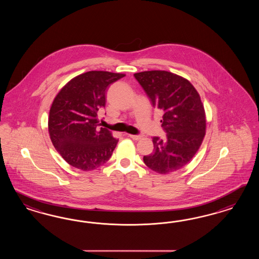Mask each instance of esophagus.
<instances>
[{"mask_svg": "<svg viewBox=\"0 0 259 259\" xmlns=\"http://www.w3.org/2000/svg\"><path fill=\"white\" fill-rule=\"evenodd\" d=\"M132 140H134V141H139V140H141V136H138V135H131V134H129L128 135Z\"/></svg>", "mask_w": 259, "mask_h": 259, "instance_id": "obj_1", "label": "esophagus"}]
</instances>
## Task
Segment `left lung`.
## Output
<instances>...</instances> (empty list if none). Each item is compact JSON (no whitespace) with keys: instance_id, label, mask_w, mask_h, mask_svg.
Returning a JSON list of instances; mask_svg holds the SVG:
<instances>
[{"instance_id":"1","label":"left lung","mask_w":259,"mask_h":259,"mask_svg":"<svg viewBox=\"0 0 259 259\" xmlns=\"http://www.w3.org/2000/svg\"><path fill=\"white\" fill-rule=\"evenodd\" d=\"M152 105L162 112L161 127L166 139L153 138L154 152L143 157L155 172L167 175L189 163L199 149L206 134L203 103L187 78L164 70L134 74Z\"/></svg>"}]
</instances>
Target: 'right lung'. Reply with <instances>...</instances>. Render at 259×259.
I'll return each instance as SVG.
<instances>
[{"label":"right lung","mask_w":259,"mask_h":259,"mask_svg":"<svg viewBox=\"0 0 259 259\" xmlns=\"http://www.w3.org/2000/svg\"><path fill=\"white\" fill-rule=\"evenodd\" d=\"M125 74L88 71L70 79L52 102L48 132L54 147L71 166L92 171L106 163L118 144L108 129L99 127L98 111L105 106L111 83Z\"/></svg>","instance_id":"obj_1"}]
</instances>
